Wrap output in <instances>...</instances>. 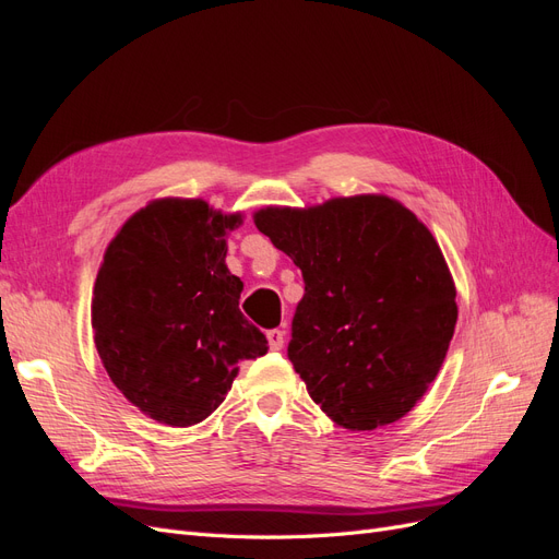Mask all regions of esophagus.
Returning <instances> with one entry per match:
<instances>
[{"label": "esophagus", "mask_w": 559, "mask_h": 559, "mask_svg": "<svg viewBox=\"0 0 559 559\" xmlns=\"http://www.w3.org/2000/svg\"><path fill=\"white\" fill-rule=\"evenodd\" d=\"M265 337H267V345H270V349H282L284 347V331H280V329H270L267 333H265Z\"/></svg>", "instance_id": "1"}]
</instances>
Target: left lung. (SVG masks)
I'll return each instance as SVG.
<instances>
[{"mask_svg":"<svg viewBox=\"0 0 559 559\" xmlns=\"http://www.w3.org/2000/svg\"><path fill=\"white\" fill-rule=\"evenodd\" d=\"M253 222L306 282L286 354L312 401L349 431L411 413L456 324L454 284L427 226L384 195L267 207Z\"/></svg>","mask_w":559,"mask_h":559,"instance_id":"1","label":"left lung"}]
</instances>
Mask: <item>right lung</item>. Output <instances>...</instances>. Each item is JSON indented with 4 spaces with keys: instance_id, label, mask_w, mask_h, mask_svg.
Wrapping results in <instances>:
<instances>
[{
    "instance_id": "add662e5",
    "label": "right lung",
    "mask_w": 559,
    "mask_h": 559,
    "mask_svg": "<svg viewBox=\"0 0 559 559\" xmlns=\"http://www.w3.org/2000/svg\"><path fill=\"white\" fill-rule=\"evenodd\" d=\"M240 216L202 200H156L111 240L95 280L93 329L111 382L163 425L191 427L224 403L265 335L240 312V277L226 267Z\"/></svg>"
}]
</instances>
